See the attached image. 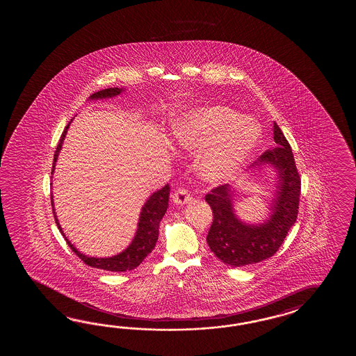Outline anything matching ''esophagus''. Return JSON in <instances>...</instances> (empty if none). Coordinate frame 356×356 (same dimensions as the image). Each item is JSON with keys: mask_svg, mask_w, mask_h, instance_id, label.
<instances>
[{"mask_svg": "<svg viewBox=\"0 0 356 356\" xmlns=\"http://www.w3.org/2000/svg\"><path fill=\"white\" fill-rule=\"evenodd\" d=\"M172 198H173V202H175V204H179V206L188 204L189 201L192 200V197L189 195L188 191L186 188H183V187L175 189Z\"/></svg>", "mask_w": 356, "mask_h": 356, "instance_id": "34e87169", "label": "esophagus"}]
</instances>
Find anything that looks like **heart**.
I'll use <instances>...</instances> for the list:
<instances>
[{
	"label": "heart",
	"mask_w": 356,
	"mask_h": 356,
	"mask_svg": "<svg viewBox=\"0 0 356 356\" xmlns=\"http://www.w3.org/2000/svg\"><path fill=\"white\" fill-rule=\"evenodd\" d=\"M175 137L189 150L213 145L198 167L206 179L222 181L235 177L248 163L257 146L259 129L229 106H212L177 121Z\"/></svg>",
	"instance_id": "b5f03b06"
}]
</instances>
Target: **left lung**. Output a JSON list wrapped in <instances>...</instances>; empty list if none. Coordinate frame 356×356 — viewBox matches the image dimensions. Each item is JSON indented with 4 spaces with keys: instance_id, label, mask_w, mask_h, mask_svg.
Wrapping results in <instances>:
<instances>
[{
    "instance_id": "obj_1",
    "label": "left lung",
    "mask_w": 356,
    "mask_h": 356,
    "mask_svg": "<svg viewBox=\"0 0 356 356\" xmlns=\"http://www.w3.org/2000/svg\"><path fill=\"white\" fill-rule=\"evenodd\" d=\"M276 147L266 150L250 169L273 165L277 172V191L271 204V215L261 224H245L233 209V187L218 186L204 196L213 219L207 234V244L221 262L232 267L253 265L273 257L279 250L289 229L296 224L300 197V175L290 144L277 123H273Z\"/></svg>"
}]
</instances>
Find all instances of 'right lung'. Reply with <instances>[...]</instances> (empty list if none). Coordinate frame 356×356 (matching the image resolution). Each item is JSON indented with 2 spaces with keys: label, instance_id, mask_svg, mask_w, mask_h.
<instances>
[{
  "label": "right lung",
  "instance_id": "add662e5",
  "mask_svg": "<svg viewBox=\"0 0 356 356\" xmlns=\"http://www.w3.org/2000/svg\"><path fill=\"white\" fill-rule=\"evenodd\" d=\"M122 89L120 88H109L104 90L98 91L91 94L90 99H104L113 98L115 95L121 94ZM71 123V122H70ZM68 123L66 129L63 131L62 136L60 138V143L57 145V149L54 152V167H52V173H54V165L58 158V154L62 147V143L67 134ZM169 192L170 187L169 184H165L163 188L154 192L152 196L149 197V200L145 202L141 213H140V219H138V225H137V232L135 238L132 239V243L129 244L126 250L121 252L120 254L113 256V257L108 258H95L88 257L83 253H80L76 250L75 247L71 244L67 238L63 234L62 229L60 227V222L56 216L54 207V196L51 193V202H52V209H54V220L56 224L60 229V233L65 236L66 242H67L72 252H75L76 256L83 261V264H86L90 267L100 268V270H106V271H113V273H124V271H131L134 268H136L145 258L147 257V254L152 253L155 244L158 242V236H159V224L160 220L163 219V216L165 215L168 209V201H169Z\"/></svg>",
  "mask_w": 356,
  "mask_h": 356
}]
</instances>
